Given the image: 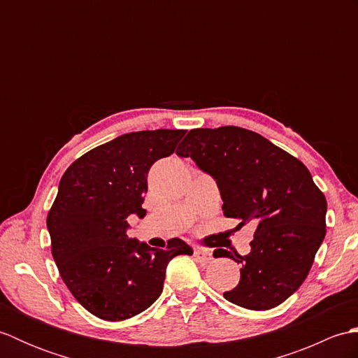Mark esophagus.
I'll list each match as a JSON object with an SVG mask.
<instances>
[{
  "mask_svg": "<svg viewBox=\"0 0 358 358\" xmlns=\"http://www.w3.org/2000/svg\"><path fill=\"white\" fill-rule=\"evenodd\" d=\"M194 255L196 258V262H200L201 264H208L214 260L212 252H209V250H204V249H194Z\"/></svg>",
  "mask_w": 358,
  "mask_h": 358,
  "instance_id": "1",
  "label": "esophagus"
}]
</instances>
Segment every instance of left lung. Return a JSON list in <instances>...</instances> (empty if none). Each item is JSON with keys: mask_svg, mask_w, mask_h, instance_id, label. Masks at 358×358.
Masks as SVG:
<instances>
[{"mask_svg": "<svg viewBox=\"0 0 358 358\" xmlns=\"http://www.w3.org/2000/svg\"><path fill=\"white\" fill-rule=\"evenodd\" d=\"M217 180L224 217L257 229L248 255L217 249L241 264L224 299L250 310L281 305L306 280L326 235V199L299 158L237 126L192 129L177 149Z\"/></svg>", "mask_w": 358, "mask_h": 358, "instance_id": "obj_1", "label": "left lung"}]
</instances>
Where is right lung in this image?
Instances as JSON below:
<instances>
[{"label": "right lung", "mask_w": 358, "mask_h": 358, "mask_svg": "<svg viewBox=\"0 0 358 358\" xmlns=\"http://www.w3.org/2000/svg\"><path fill=\"white\" fill-rule=\"evenodd\" d=\"M186 131H141L86 152L67 167L48 214L50 250L80 305L108 322L138 315L163 291L166 266L192 255L180 238L166 249L127 238V217H144L148 173Z\"/></svg>", "instance_id": "obj_1"}]
</instances>
